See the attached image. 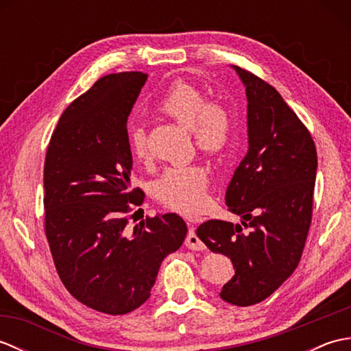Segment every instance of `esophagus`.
I'll list each match as a JSON object with an SVG mask.
<instances>
[{"label": "esophagus", "mask_w": 351, "mask_h": 351, "mask_svg": "<svg viewBox=\"0 0 351 351\" xmlns=\"http://www.w3.org/2000/svg\"><path fill=\"white\" fill-rule=\"evenodd\" d=\"M185 245L191 250H205V244L199 240V237L195 232V228H190L187 238H185Z\"/></svg>", "instance_id": "obj_1"}]
</instances>
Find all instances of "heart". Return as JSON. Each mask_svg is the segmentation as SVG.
<instances>
[{
  "instance_id": "heart-1",
  "label": "heart",
  "mask_w": 351,
  "mask_h": 351,
  "mask_svg": "<svg viewBox=\"0 0 351 351\" xmlns=\"http://www.w3.org/2000/svg\"><path fill=\"white\" fill-rule=\"evenodd\" d=\"M162 114L191 130L200 151L217 155L226 147L232 134V114L220 102L210 101L206 93L190 81H173L156 102ZM134 158L146 161L149 145L141 125H131L126 134ZM160 204L181 214H197L208 204V171L199 164L167 167L154 185Z\"/></svg>"
}]
</instances>
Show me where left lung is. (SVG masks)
Masks as SVG:
<instances>
[{"mask_svg":"<svg viewBox=\"0 0 351 351\" xmlns=\"http://www.w3.org/2000/svg\"><path fill=\"white\" fill-rule=\"evenodd\" d=\"M234 69L249 102V151L229 182L226 205L243 220H208L196 234L234 264L221 299L250 306L270 297L300 263L314 206L317 149L273 86L240 66Z\"/></svg>","mask_w":351,"mask_h":351,"instance_id":"1","label":"left lung"}]
</instances>
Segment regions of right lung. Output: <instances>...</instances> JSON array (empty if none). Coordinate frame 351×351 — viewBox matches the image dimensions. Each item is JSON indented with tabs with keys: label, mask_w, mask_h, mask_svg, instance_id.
<instances>
[{
	"label": "right lung",
	"mask_w": 351,
	"mask_h": 351,
	"mask_svg": "<svg viewBox=\"0 0 351 351\" xmlns=\"http://www.w3.org/2000/svg\"><path fill=\"white\" fill-rule=\"evenodd\" d=\"M146 78L119 72L96 81L64 110L45 158V234L57 273L78 302L108 315L149 299L162 259L187 235L173 213L128 228L143 191L130 184L126 121Z\"/></svg>",
	"instance_id": "right-lung-1"
}]
</instances>
